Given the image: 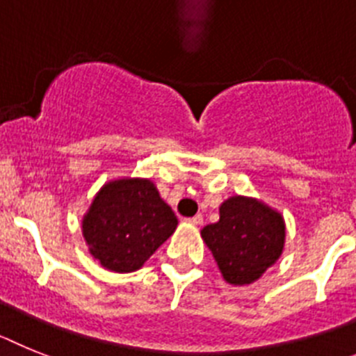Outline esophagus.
<instances>
[{
  "label": "esophagus",
  "mask_w": 356,
  "mask_h": 356,
  "mask_svg": "<svg viewBox=\"0 0 356 356\" xmlns=\"http://www.w3.org/2000/svg\"><path fill=\"white\" fill-rule=\"evenodd\" d=\"M186 220L190 222V224H193V225H200V224H202V215L191 216V218H186Z\"/></svg>",
  "instance_id": "34e87169"
}]
</instances>
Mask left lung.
Segmentation results:
<instances>
[{
    "label": "left lung",
    "instance_id": "1",
    "mask_svg": "<svg viewBox=\"0 0 356 356\" xmlns=\"http://www.w3.org/2000/svg\"><path fill=\"white\" fill-rule=\"evenodd\" d=\"M200 234L224 280L249 285L283 252L285 222L264 202L236 195L220 206V220L206 225Z\"/></svg>",
    "mask_w": 356,
    "mask_h": 356
}]
</instances>
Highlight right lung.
<instances>
[{"mask_svg": "<svg viewBox=\"0 0 356 356\" xmlns=\"http://www.w3.org/2000/svg\"><path fill=\"white\" fill-rule=\"evenodd\" d=\"M177 227V216L148 179L105 184L82 222L89 252L102 267L132 272L143 267Z\"/></svg>", "mask_w": 356, "mask_h": 356, "instance_id": "obj_1", "label": "right lung"}]
</instances>
